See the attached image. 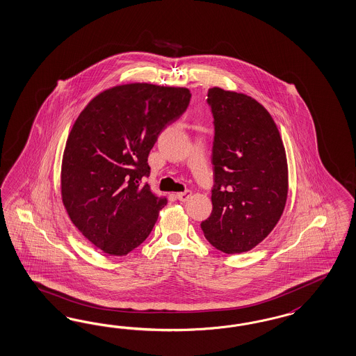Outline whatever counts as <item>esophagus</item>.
Segmentation results:
<instances>
[{"instance_id": "esophagus-1", "label": "esophagus", "mask_w": 356, "mask_h": 356, "mask_svg": "<svg viewBox=\"0 0 356 356\" xmlns=\"http://www.w3.org/2000/svg\"><path fill=\"white\" fill-rule=\"evenodd\" d=\"M191 195H193V193H191L190 190H187V191H184V193H178L177 197H178L181 202H186V200L190 199V196Z\"/></svg>"}]
</instances>
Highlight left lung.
<instances>
[{
	"label": "left lung",
	"mask_w": 356,
	"mask_h": 356,
	"mask_svg": "<svg viewBox=\"0 0 356 356\" xmlns=\"http://www.w3.org/2000/svg\"><path fill=\"white\" fill-rule=\"evenodd\" d=\"M207 101L215 119V186L212 212L202 230L220 252H249L283 215L286 149L273 116L252 97L215 86Z\"/></svg>",
	"instance_id": "1"
}]
</instances>
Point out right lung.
<instances>
[{
  "label": "right lung",
  "instance_id": "add662e5",
  "mask_svg": "<svg viewBox=\"0 0 356 356\" xmlns=\"http://www.w3.org/2000/svg\"><path fill=\"white\" fill-rule=\"evenodd\" d=\"M187 88L147 82L95 95L70 129L61 163V199L70 221L108 255L123 257L147 240L163 196L141 186L161 131L184 114Z\"/></svg>",
  "mask_w": 356,
  "mask_h": 356
}]
</instances>
